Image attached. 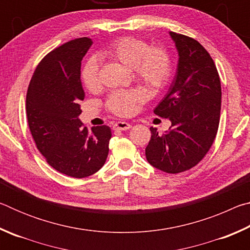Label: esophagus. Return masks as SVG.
Instances as JSON below:
<instances>
[{
  "mask_svg": "<svg viewBox=\"0 0 250 250\" xmlns=\"http://www.w3.org/2000/svg\"><path fill=\"white\" fill-rule=\"evenodd\" d=\"M131 128V125L128 124V122H125V121H119L117 122V124L113 125V130H121V131H125V130H129Z\"/></svg>",
  "mask_w": 250,
  "mask_h": 250,
  "instance_id": "esophagus-1",
  "label": "esophagus"
}]
</instances>
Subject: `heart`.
<instances>
[{"label":"heart","instance_id":"heart-1","mask_svg":"<svg viewBox=\"0 0 250 250\" xmlns=\"http://www.w3.org/2000/svg\"><path fill=\"white\" fill-rule=\"evenodd\" d=\"M101 57L121 62L132 69L137 82L150 91H156L167 83L170 76V58L166 49L159 46L149 47L146 42L134 37H121L113 41L100 53ZM80 78L87 90L96 91L100 87L99 62L88 58L82 67ZM143 101L139 90H119L112 92L105 101L109 111L118 116H130Z\"/></svg>","mask_w":250,"mask_h":250}]
</instances>
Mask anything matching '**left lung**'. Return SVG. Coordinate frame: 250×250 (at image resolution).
Returning a JSON list of instances; mask_svg holds the SVG:
<instances>
[{
  "label": "left lung",
  "instance_id": "left-lung-1",
  "mask_svg": "<svg viewBox=\"0 0 250 250\" xmlns=\"http://www.w3.org/2000/svg\"><path fill=\"white\" fill-rule=\"evenodd\" d=\"M179 64L167 96L154 113L171 120L170 130L159 134L151 126L146 147L147 162L176 174L198 164L216 137L221 115V79L213 58L192 37L170 32Z\"/></svg>",
  "mask_w": 250,
  "mask_h": 250
}]
</instances>
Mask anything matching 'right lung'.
Masks as SVG:
<instances>
[{"label":"right lung","instance_id":"obj_1","mask_svg":"<svg viewBox=\"0 0 250 250\" xmlns=\"http://www.w3.org/2000/svg\"><path fill=\"white\" fill-rule=\"evenodd\" d=\"M92 45L88 37L67 42L37 65L26 95L29 130L39 151L55 170L76 179L95 174L109 152L111 129L79 120L84 99L80 66Z\"/></svg>","mask_w":250,"mask_h":250}]
</instances>
